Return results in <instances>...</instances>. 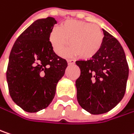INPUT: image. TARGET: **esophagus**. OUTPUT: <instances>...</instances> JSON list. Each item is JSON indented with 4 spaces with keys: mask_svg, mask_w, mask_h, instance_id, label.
Returning a JSON list of instances; mask_svg holds the SVG:
<instances>
[{
    "mask_svg": "<svg viewBox=\"0 0 134 134\" xmlns=\"http://www.w3.org/2000/svg\"><path fill=\"white\" fill-rule=\"evenodd\" d=\"M67 63H68L69 65H72V64H75V60H67Z\"/></svg>",
    "mask_w": 134,
    "mask_h": 134,
    "instance_id": "1",
    "label": "esophagus"
}]
</instances>
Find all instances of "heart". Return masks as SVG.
<instances>
[{"label":"heart","mask_w":134,"mask_h":134,"mask_svg":"<svg viewBox=\"0 0 134 134\" xmlns=\"http://www.w3.org/2000/svg\"><path fill=\"white\" fill-rule=\"evenodd\" d=\"M103 32L97 26L74 20L64 21L59 28H53L49 35L57 54L63 55L70 43L71 47L67 54H78L82 59H91L97 54L103 46Z\"/></svg>","instance_id":"b5f03b06"}]
</instances>
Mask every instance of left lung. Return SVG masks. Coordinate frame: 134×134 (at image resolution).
I'll list each match as a JSON object with an SVG mask.
<instances>
[{"instance_id": "8db88e82", "label": "left lung", "mask_w": 134, "mask_h": 134, "mask_svg": "<svg viewBox=\"0 0 134 134\" xmlns=\"http://www.w3.org/2000/svg\"><path fill=\"white\" fill-rule=\"evenodd\" d=\"M103 46L87 60H77L80 75L76 80L77 98L80 107L92 114L112 110L123 99L129 67L120 42L103 29Z\"/></svg>"}]
</instances>
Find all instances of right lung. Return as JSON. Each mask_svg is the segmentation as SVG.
Listing matches in <instances>:
<instances>
[{
  "mask_svg": "<svg viewBox=\"0 0 134 134\" xmlns=\"http://www.w3.org/2000/svg\"><path fill=\"white\" fill-rule=\"evenodd\" d=\"M55 24L51 17L35 20L19 36L10 54L6 74L9 93L13 101L29 113L52 102L67 67L49 40Z\"/></svg>",
  "mask_w": 134,
  "mask_h": 134,
  "instance_id": "right-lung-1",
  "label": "right lung"
}]
</instances>
